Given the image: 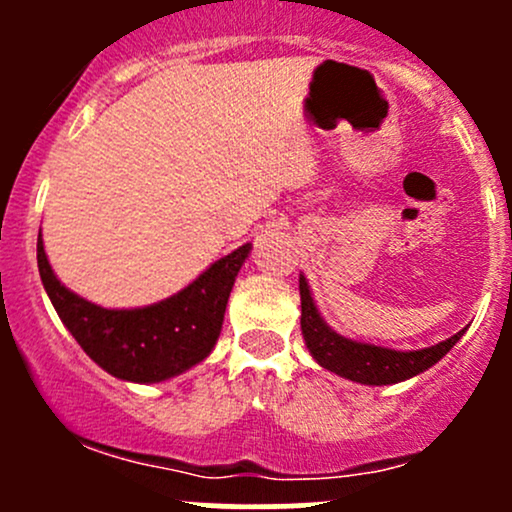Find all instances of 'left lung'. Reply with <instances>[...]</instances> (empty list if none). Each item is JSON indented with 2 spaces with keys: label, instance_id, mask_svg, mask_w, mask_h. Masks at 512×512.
I'll return each instance as SVG.
<instances>
[{
  "label": "left lung",
  "instance_id": "obj_1",
  "mask_svg": "<svg viewBox=\"0 0 512 512\" xmlns=\"http://www.w3.org/2000/svg\"><path fill=\"white\" fill-rule=\"evenodd\" d=\"M298 289H301V330L310 354L322 368L361 385H392L414 378L438 363L464 334L462 330L445 342L419 351H395L375 344H361L327 327V322L317 313L303 274L298 279Z\"/></svg>",
  "mask_w": 512,
  "mask_h": 512
}]
</instances>
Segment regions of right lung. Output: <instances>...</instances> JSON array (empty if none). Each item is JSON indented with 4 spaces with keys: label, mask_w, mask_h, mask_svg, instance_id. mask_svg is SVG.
I'll return each instance as SVG.
<instances>
[{
    "label": "right lung",
    "mask_w": 512,
    "mask_h": 512,
    "mask_svg": "<svg viewBox=\"0 0 512 512\" xmlns=\"http://www.w3.org/2000/svg\"><path fill=\"white\" fill-rule=\"evenodd\" d=\"M250 243L214 262L166 301L134 310H108L79 298L52 272L38 236V269L57 315L93 361L129 383H161L197 366L214 349L233 281Z\"/></svg>",
    "instance_id": "obj_1"
}]
</instances>
